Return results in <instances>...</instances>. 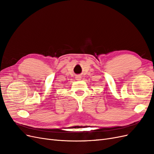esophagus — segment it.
<instances>
[{"instance_id":"obj_1","label":"esophagus","mask_w":154,"mask_h":154,"mask_svg":"<svg viewBox=\"0 0 154 154\" xmlns=\"http://www.w3.org/2000/svg\"><path fill=\"white\" fill-rule=\"evenodd\" d=\"M75 78H76V80H80L81 79H82V77H81L80 75H77V76L75 77Z\"/></svg>"}]
</instances>
